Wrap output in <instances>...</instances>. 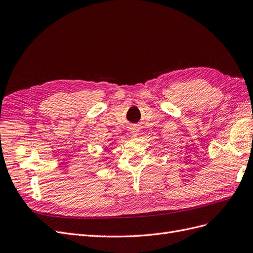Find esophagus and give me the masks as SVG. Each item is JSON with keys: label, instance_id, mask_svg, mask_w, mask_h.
<instances>
[{"label": "esophagus", "instance_id": "1", "mask_svg": "<svg viewBox=\"0 0 253 253\" xmlns=\"http://www.w3.org/2000/svg\"><path fill=\"white\" fill-rule=\"evenodd\" d=\"M137 132H138V129L135 128V127H134V128H132V133H134V134L136 135V134H137Z\"/></svg>", "mask_w": 253, "mask_h": 253}]
</instances>
